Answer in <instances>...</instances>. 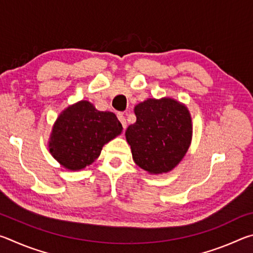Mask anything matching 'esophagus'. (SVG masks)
Listing matches in <instances>:
<instances>
[{
	"mask_svg": "<svg viewBox=\"0 0 253 253\" xmlns=\"http://www.w3.org/2000/svg\"><path fill=\"white\" fill-rule=\"evenodd\" d=\"M117 117L119 119V122L122 123V125L124 128L127 127V123H126V118H125V115H124L123 113H118L117 114Z\"/></svg>",
	"mask_w": 253,
	"mask_h": 253,
	"instance_id": "esophagus-1",
	"label": "esophagus"
}]
</instances>
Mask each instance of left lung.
<instances>
[{
  "instance_id": "8db88e82",
  "label": "left lung",
  "mask_w": 253,
  "mask_h": 253,
  "mask_svg": "<svg viewBox=\"0 0 253 253\" xmlns=\"http://www.w3.org/2000/svg\"><path fill=\"white\" fill-rule=\"evenodd\" d=\"M136 123L126 139L132 160L151 174L168 173L185 155L192 138V121L184 105L170 98L147 99L135 107Z\"/></svg>"
}]
</instances>
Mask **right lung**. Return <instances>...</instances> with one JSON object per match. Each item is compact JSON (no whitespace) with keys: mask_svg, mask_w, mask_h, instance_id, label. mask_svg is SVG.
<instances>
[{"mask_svg":"<svg viewBox=\"0 0 253 253\" xmlns=\"http://www.w3.org/2000/svg\"><path fill=\"white\" fill-rule=\"evenodd\" d=\"M122 129L114 113L97 110L89 101H79L58 117L50 137V153L68 169H84Z\"/></svg>","mask_w":253,"mask_h":253,"instance_id":"obj_1","label":"right lung"}]
</instances>
